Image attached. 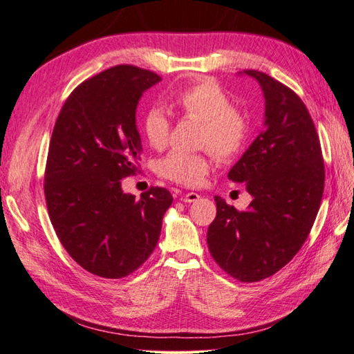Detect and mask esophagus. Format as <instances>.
Wrapping results in <instances>:
<instances>
[{
	"mask_svg": "<svg viewBox=\"0 0 354 354\" xmlns=\"http://www.w3.org/2000/svg\"><path fill=\"white\" fill-rule=\"evenodd\" d=\"M199 198H201V194H198V193H194V192H189V193H185L184 196H183V201L184 202H196V201H199Z\"/></svg>",
	"mask_w": 354,
	"mask_h": 354,
	"instance_id": "1",
	"label": "esophagus"
}]
</instances>
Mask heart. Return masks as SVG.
<instances>
[{"instance_id": "b5f03b06", "label": "heart", "mask_w": 354, "mask_h": 354, "mask_svg": "<svg viewBox=\"0 0 354 354\" xmlns=\"http://www.w3.org/2000/svg\"><path fill=\"white\" fill-rule=\"evenodd\" d=\"M171 104L185 118L202 123L199 145L208 147L217 160L234 158L245 146L250 133V120L232 106L230 95L213 80H199L173 95ZM142 135L150 147L161 150L170 137L171 122L161 108H149L141 122ZM209 169L208 153H187L173 150L158 161V173L171 181L196 185Z\"/></svg>"}]
</instances>
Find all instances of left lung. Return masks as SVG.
Wrapping results in <instances>:
<instances>
[{"label":"left lung","mask_w":354,"mask_h":354,"mask_svg":"<svg viewBox=\"0 0 354 354\" xmlns=\"http://www.w3.org/2000/svg\"><path fill=\"white\" fill-rule=\"evenodd\" d=\"M265 95V129L232 165L252 202L245 212L216 196L207 242L214 261L243 283L274 275L301 250L324 192V160L303 100L266 73L245 70Z\"/></svg>","instance_id":"obj_1"}]
</instances>
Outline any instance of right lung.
I'll use <instances>...</instances> for the list:
<instances>
[{"label": "right lung", "instance_id": "add662e5", "mask_svg": "<svg viewBox=\"0 0 354 354\" xmlns=\"http://www.w3.org/2000/svg\"><path fill=\"white\" fill-rule=\"evenodd\" d=\"M156 73L117 65L86 79L59 112L51 133L44 193L53 228L88 272L123 278L153 252L173 196L150 187L141 198L122 190L138 171L141 138L135 111Z\"/></svg>", "mask_w": 354, "mask_h": 354}]
</instances>
